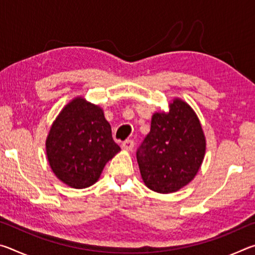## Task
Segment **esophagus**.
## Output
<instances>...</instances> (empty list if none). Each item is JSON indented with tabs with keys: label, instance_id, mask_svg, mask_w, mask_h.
Returning a JSON list of instances; mask_svg holds the SVG:
<instances>
[{
	"label": "esophagus",
	"instance_id": "esophagus-1",
	"mask_svg": "<svg viewBox=\"0 0 255 255\" xmlns=\"http://www.w3.org/2000/svg\"><path fill=\"white\" fill-rule=\"evenodd\" d=\"M133 146H135V143H133L132 139H126L123 143V148L125 150H132Z\"/></svg>",
	"mask_w": 255,
	"mask_h": 255
}]
</instances>
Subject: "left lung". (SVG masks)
Returning a JSON list of instances; mask_svg holds the SVG:
<instances>
[{"label":"left lung","mask_w":255,"mask_h":255,"mask_svg":"<svg viewBox=\"0 0 255 255\" xmlns=\"http://www.w3.org/2000/svg\"><path fill=\"white\" fill-rule=\"evenodd\" d=\"M205 152L206 139L199 119L188 103L175 99L167 114L153 115L150 131L136 156L147 188L171 193L195 178Z\"/></svg>","instance_id":"obj_1"}]
</instances>
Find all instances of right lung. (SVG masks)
<instances>
[{
    "label": "right lung",
    "mask_w": 255,
    "mask_h": 255,
    "mask_svg": "<svg viewBox=\"0 0 255 255\" xmlns=\"http://www.w3.org/2000/svg\"><path fill=\"white\" fill-rule=\"evenodd\" d=\"M119 150L101 108L81 98L62 110L46 141L51 170L75 189L96 183L107 162Z\"/></svg>",
    "instance_id": "add662e5"
}]
</instances>
